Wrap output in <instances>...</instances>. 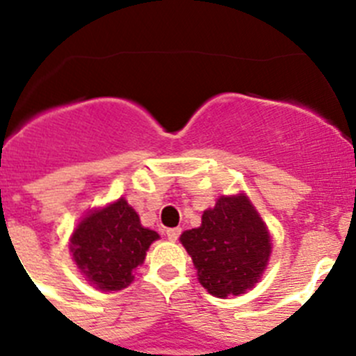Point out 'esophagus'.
<instances>
[{"instance_id": "obj_1", "label": "esophagus", "mask_w": 356, "mask_h": 356, "mask_svg": "<svg viewBox=\"0 0 356 356\" xmlns=\"http://www.w3.org/2000/svg\"><path fill=\"white\" fill-rule=\"evenodd\" d=\"M181 229L180 228H169L168 232H165V235H168L169 241H176V238L180 237Z\"/></svg>"}]
</instances>
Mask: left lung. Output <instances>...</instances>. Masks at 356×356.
<instances>
[{
	"label": "left lung",
	"mask_w": 356,
	"mask_h": 356,
	"mask_svg": "<svg viewBox=\"0 0 356 356\" xmlns=\"http://www.w3.org/2000/svg\"><path fill=\"white\" fill-rule=\"evenodd\" d=\"M181 244L212 296L244 294L259 282L271 254L266 225L246 196L217 200L203 212L200 228L184 232Z\"/></svg>",
	"instance_id": "1"
}]
</instances>
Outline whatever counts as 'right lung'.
I'll use <instances>...</instances> for the list:
<instances>
[{"label": "right lung", "instance_id": "right-lung-1", "mask_svg": "<svg viewBox=\"0 0 356 356\" xmlns=\"http://www.w3.org/2000/svg\"><path fill=\"white\" fill-rule=\"evenodd\" d=\"M159 234L140 225L127 200L94 210L78 225L71 253L78 269L102 291H121L134 282V269L144 262Z\"/></svg>", "mask_w": 356, "mask_h": 356}]
</instances>
